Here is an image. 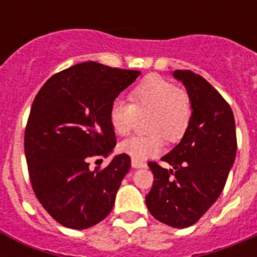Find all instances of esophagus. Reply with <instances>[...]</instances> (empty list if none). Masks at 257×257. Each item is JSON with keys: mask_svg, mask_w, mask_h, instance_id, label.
<instances>
[{"mask_svg": "<svg viewBox=\"0 0 257 257\" xmlns=\"http://www.w3.org/2000/svg\"><path fill=\"white\" fill-rule=\"evenodd\" d=\"M131 165H133L134 169H142V167H145L144 162H142V161H136V160L131 161Z\"/></svg>", "mask_w": 257, "mask_h": 257, "instance_id": "1", "label": "esophagus"}]
</instances>
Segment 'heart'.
Listing matches in <instances>:
<instances>
[{
  "instance_id": "heart-1",
  "label": "heart",
  "mask_w": 257,
  "mask_h": 257,
  "mask_svg": "<svg viewBox=\"0 0 257 257\" xmlns=\"http://www.w3.org/2000/svg\"><path fill=\"white\" fill-rule=\"evenodd\" d=\"M130 103L113 101L109 108V121L117 135L127 136L138 121V114H145L148 135L133 136L119 145L122 153L133 160L145 161L161 153L165 138L179 142L187 133L192 119L189 95L160 76H149L131 90Z\"/></svg>"
}]
</instances>
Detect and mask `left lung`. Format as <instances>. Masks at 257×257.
I'll use <instances>...</instances> for the list:
<instances>
[{"label": "left lung", "mask_w": 257, "mask_h": 257, "mask_svg": "<svg viewBox=\"0 0 257 257\" xmlns=\"http://www.w3.org/2000/svg\"><path fill=\"white\" fill-rule=\"evenodd\" d=\"M192 101V119L183 139L162 161L174 170L149 162L153 187L145 197L152 216L172 228L196 224L225 187L237 153L233 110L199 74L174 70Z\"/></svg>", "instance_id": "obj_1"}]
</instances>
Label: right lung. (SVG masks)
Returning a JSON list of instances; mask_svg holds the SVG:
<instances>
[{"mask_svg": "<svg viewBox=\"0 0 257 257\" xmlns=\"http://www.w3.org/2000/svg\"><path fill=\"white\" fill-rule=\"evenodd\" d=\"M139 74L86 61L50 77L36 95L24 134L29 180L63 226L87 229L112 211L130 156L118 154L95 170L88 160L108 157L115 147L109 108Z\"/></svg>", "mask_w": 257, "mask_h": 257, "instance_id": "1", "label": "right lung"}]
</instances>
